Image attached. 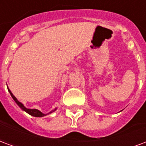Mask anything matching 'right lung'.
Here are the masks:
<instances>
[{"label": "right lung", "mask_w": 146, "mask_h": 146, "mask_svg": "<svg viewBox=\"0 0 146 146\" xmlns=\"http://www.w3.org/2000/svg\"><path fill=\"white\" fill-rule=\"evenodd\" d=\"M7 90H8V91H9L10 94H11V98H13V100H15L16 102V104H18V106L20 107L23 111H25L26 112V113H28L29 114H30V115H32V116H33V117H44V116H46L47 114H51V113H52V112H54L56 110L57 108H55L54 110H52L51 111L48 112V114H43L42 112L40 111L39 110H38V109H30V108H25V105H24L23 104L21 103V102H20V101H18V99L14 96V94H13L12 93H11V91L10 90L9 88L7 87Z\"/></svg>", "instance_id": "right-lung-1"}]
</instances>
